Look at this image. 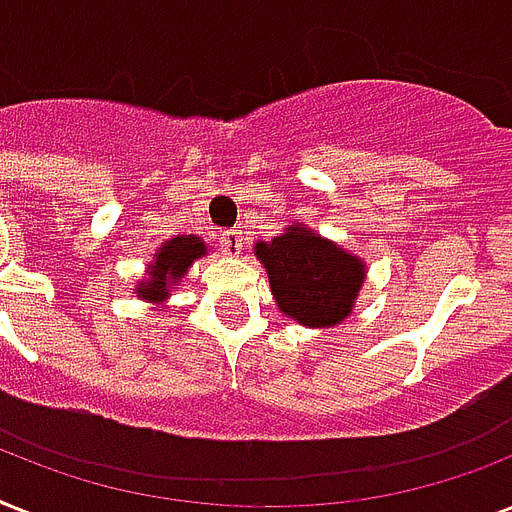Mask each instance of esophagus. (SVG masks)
Instances as JSON below:
<instances>
[{
	"instance_id": "esophagus-1",
	"label": "esophagus",
	"mask_w": 512,
	"mask_h": 512,
	"mask_svg": "<svg viewBox=\"0 0 512 512\" xmlns=\"http://www.w3.org/2000/svg\"><path fill=\"white\" fill-rule=\"evenodd\" d=\"M241 233L239 231H223V236H220V247H223V252L228 257H239L241 255Z\"/></svg>"
}]
</instances>
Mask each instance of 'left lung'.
Segmentation results:
<instances>
[{
  "mask_svg": "<svg viewBox=\"0 0 512 512\" xmlns=\"http://www.w3.org/2000/svg\"><path fill=\"white\" fill-rule=\"evenodd\" d=\"M255 255L268 271L279 311L303 327L324 329L345 321L364 287L366 265L303 225L257 241Z\"/></svg>",
  "mask_w": 512,
  "mask_h": 512,
  "instance_id": "8db88e82",
  "label": "left lung"
}]
</instances>
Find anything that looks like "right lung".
Segmentation results:
<instances>
[{
    "instance_id": "add662e5",
    "label": "right lung",
    "mask_w": 512,
    "mask_h": 512,
    "mask_svg": "<svg viewBox=\"0 0 512 512\" xmlns=\"http://www.w3.org/2000/svg\"><path fill=\"white\" fill-rule=\"evenodd\" d=\"M204 255H207V244L199 236H175V239L164 241L162 247L156 249L154 263L148 265L146 279L135 287V295L162 305L177 287V281L188 273L193 260Z\"/></svg>"
}]
</instances>
